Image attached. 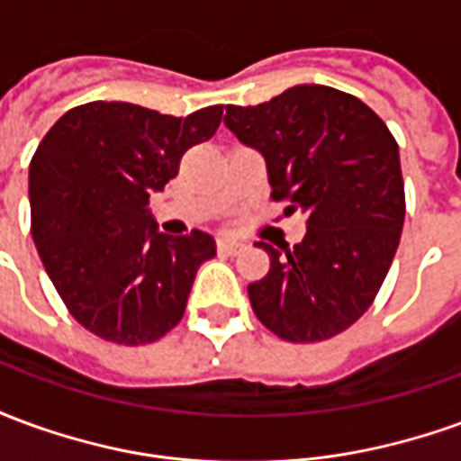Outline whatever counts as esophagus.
Wrapping results in <instances>:
<instances>
[{
    "label": "esophagus",
    "mask_w": 461,
    "mask_h": 461,
    "mask_svg": "<svg viewBox=\"0 0 461 461\" xmlns=\"http://www.w3.org/2000/svg\"><path fill=\"white\" fill-rule=\"evenodd\" d=\"M244 244H241L240 240H231V237H221V240H217V251L220 254H237V251L241 249Z\"/></svg>",
    "instance_id": "esophagus-1"
}]
</instances>
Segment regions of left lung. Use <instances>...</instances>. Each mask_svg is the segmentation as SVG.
<instances>
[{
	"label": "left lung",
	"mask_w": 461,
	"mask_h": 461,
	"mask_svg": "<svg viewBox=\"0 0 461 461\" xmlns=\"http://www.w3.org/2000/svg\"><path fill=\"white\" fill-rule=\"evenodd\" d=\"M224 122L264 155L271 200L306 214L294 249L259 241L271 267L249 284L251 309L289 343L339 336L370 309L400 244L405 182L393 132L360 98L316 84L227 105Z\"/></svg>",
	"instance_id": "obj_1"
}]
</instances>
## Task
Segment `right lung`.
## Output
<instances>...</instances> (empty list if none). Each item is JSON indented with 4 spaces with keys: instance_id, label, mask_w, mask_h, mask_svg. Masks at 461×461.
<instances>
[{
    "instance_id": "1",
    "label": "right lung",
    "mask_w": 461,
    "mask_h": 461,
    "mask_svg": "<svg viewBox=\"0 0 461 461\" xmlns=\"http://www.w3.org/2000/svg\"><path fill=\"white\" fill-rule=\"evenodd\" d=\"M221 105L187 118L94 101L71 108L29 165L32 237L49 279L86 330L118 346L160 340L180 323L214 240L158 231L148 202L210 140Z\"/></svg>"
}]
</instances>
